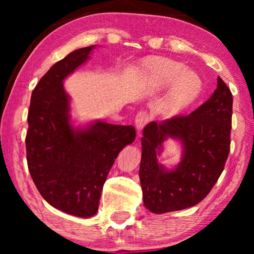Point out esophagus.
I'll return each mask as SVG.
<instances>
[{
	"instance_id": "esophagus-1",
	"label": "esophagus",
	"mask_w": 254,
	"mask_h": 254,
	"mask_svg": "<svg viewBox=\"0 0 254 254\" xmlns=\"http://www.w3.org/2000/svg\"><path fill=\"white\" fill-rule=\"evenodd\" d=\"M149 121V114L147 112H138L136 118H135V126L136 129L140 131L143 129V127L148 124Z\"/></svg>"
}]
</instances>
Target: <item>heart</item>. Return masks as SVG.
<instances>
[{"label": "heart", "instance_id": "1", "mask_svg": "<svg viewBox=\"0 0 254 254\" xmlns=\"http://www.w3.org/2000/svg\"><path fill=\"white\" fill-rule=\"evenodd\" d=\"M144 76L155 91L170 86L164 110L171 114H178L192 106L202 91L200 76L192 70H186L185 64L171 59H149L144 64Z\"/></svg>", "mask_w": 254, "mask_h": 254}]
</instances>
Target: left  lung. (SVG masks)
I'll return each instance as SVG.
<instances>
[{"label": "left lung", "instance_id": "1", "mask_svg": "<svg viewBox=\"0 0 254 254\" xmlns=\"http://www.w3.org/2000/svg\"><path fill=\"white\" fill-rule=\"evenodd\" d=\"M231 117V91L217 77L216 90L194 112L144 127L138 176L147 209L154 214L182 210L207 196L230 151ZM168 138L182 144V159L170 170L157 158Z\"/></svg>", "mask_w": 254, "mask_h": 254}]
</instances>
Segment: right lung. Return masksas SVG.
Masks as SVG:
<instances>
[{
    "mask_svg": "<svg viewBox=\"0 0 254 254\" xmlns=\"http://www.w3.org/2000/svg\"><path fill=\"white\" fill-rule=\"evenodd\" d=\"M95 46L71 52L51 67L31 96L26 159L30 175L51 206L77 217H91L119 152L133 143V126L96 120L74 126L64 78L89 60Z\"/></svg>",
    "mask_w": 254,
    "mask_h": 254,
    "instance_id": "obj_1",
    "label": "right lung"
}]
</instances>
